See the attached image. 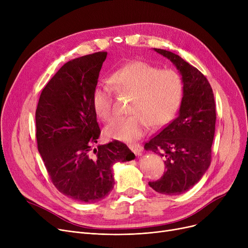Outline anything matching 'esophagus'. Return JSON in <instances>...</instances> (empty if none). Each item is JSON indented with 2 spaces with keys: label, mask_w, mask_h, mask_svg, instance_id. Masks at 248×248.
<instances>
[{
  "label": "esophagus",
  "mask_w": 248,
  "mask_h": 248,
  "mask_svg": "<svg viewBox=\"0 0 248 248\" xmlns=\"http://www.w3.org/2000/svg\"><path fill=\"white\" fill-rule=\"evenodd\" d=\"M128 148L131 149L136 155H140L142 152V147L139 144H132V145H128Z\"/></svg>",
  "instance_id": "34e87169"
}]
</instances>
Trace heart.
I'll list each match as a JSON object with an SVG mask.
<instances>
[{
  "mask_svg": "<svg viewBox=\"0 0 248 248\" xmlns=\"http://www.w3.org/2000/svg\"><path fill=\"white\" fill-rule=\"evenodd\" d=\"M109 83L115 93L131 97L127 111L132 113L106 127V135L131 141L144 136L150 124L158 128L170 123L183 97V81L173 69H161L145 61H134L114 71ZM93 107L99 119L110 122L113 116L111 89L97 85L93 93Z\"/></svg>",
  "mask_w": 248,
  "mask_h": 248,
  "instance_id": "1",
  "label": "heart"
}]
</instances>
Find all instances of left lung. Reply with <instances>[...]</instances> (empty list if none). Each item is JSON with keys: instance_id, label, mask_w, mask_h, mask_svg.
<instances>
[{"instance_id": "obj_1", "label": "left lung", "mask_w": 248, "mask_h": 248, "mask_svg": "<svg viewBox=\"0 0 248 248\" xmlns=\"http://www.w3.org/2000/svg\"><path fill=\"white\" fill-rule=\"evenodd\" d=\"M154 50L179 70L183 97L179 115L145 145L147 151L162 155L166 166L161 179L149 185L161 194L180 195L196 185L210 166L216 122L214 94L196 67L170 51Z\"/></svg>"}]
</instances>
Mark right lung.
I'll return each instance as SVG.
<instances>
[{"mask_svg": "<svg viewBox=\"0 0 248 248\" xmlns=\"http://www.w3.org/2000/svg\"><path fill=\"white\" fill-rule=\"evenodd\" d=\"M107 55L65 63L42 90L35 114L38 151L52 183L78 202L106 198L114 186L112 165L135 159L120 140L93 149L100 135L93 93Z\"/></svg>", "mask_w": 248, "mask_h": 248, "instance_id": "right-lung-1", "label": "right lung"}]
</instances>
